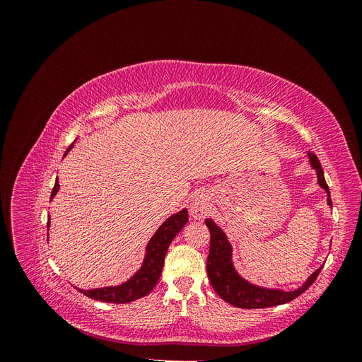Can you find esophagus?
I'll return each mask as SVG.
<instances>
[{"label": "esophagus", "mask_w": 362, "mask_h": 362, "mask_svg": "<svg viewBox=\"0 0 362 362\" xmlns=\"http://www.w3.org/2000/svg\"><path fill=\"white\" fill-rule=\"evenodd\" d=\"M210 206H211L210 196H208L206 193H198L192 201L190 213L194 218L201 221V218H204L208 214V211H210Z\"/></svg>", "instance_id": "34e87169"}]
</instances>
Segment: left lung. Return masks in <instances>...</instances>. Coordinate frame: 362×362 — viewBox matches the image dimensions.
<instances>
[{
	"label": "left lung",
	"instance_id": "1",
	"mask_svg": "<svg viewBox=\"0 0 362 362\" xmlns=\"http://www.w3.org/2000/svg\"><path fill=\"white\" fill-rule=\"evenodd\" d=\"M308 158L311 168L317 173V182H319L320 187L327 193V205L332 206L331 193L325 181L322 164L313 152H308ZM205 225L210 229V252H208L206 258L208 279H210L214 291L221 296L225 302L234 305L235 308L255 310L288 303L298 298V296H300L306 288H310L322 270V267L317 269L313 275L305 281L302 287L293 291L254 286V284L243 279L237 273L233 264V247L228 242L226 234L211 221V218H206Z\"/></svg>",
	"mask_w": 362,
	"mask_h": 362
}]
</instances>
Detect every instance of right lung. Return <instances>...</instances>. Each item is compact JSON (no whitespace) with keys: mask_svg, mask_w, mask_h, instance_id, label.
I'll use <instances>...</instances> for the list:
<instances>
[{"mask_svg":"<svg viewBox=\"0 0 362 362\" xmlns=\"http://www.w3.org/2000/svg\"><path fill=\"white\" fill-rule=\"evenodd\" d=\"M72 145L69 146V149L72 148ZM69 149L66 151V154L69 152ZM59 187L60 185L57 180L56 184H54L51 199L57 194ZM187 222H189V214L185 208L180 213L170 216L149 240V243L146 246V255L144 259V264H141V267L127 282L120 284V286H116V287H104V288H93V290L78 288L80 293H83L90 299L108 302V303H129L144 298V296L151 293V290L156 287L164 266V257H166L168 247L172 243V240L177 237V234ZM48 228H49V218H48Z\"/></svg>","mask_w":362,"mask_h":362,"instance_id":"right-lung-1","label":"right lung"}]
</instances>
